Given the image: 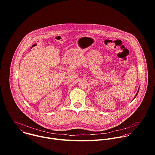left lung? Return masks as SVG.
Wrapping results in <instances>:
<instances>
[{"instance_id":"8db88e82","label":"left lung","mask_w":155,"mask_h":155,"mask_svg":"<svg viewBox=\"0 0 155 155\" xmlns=\"http://www.w3.org/2000/svg\"><path fill=\"white\" fill-rule=\"evenodd\" d=\"M139 89H138V90H137V93H136V95H135V96H134V98H133V99H134V98H135V97H136V96H137V93H138V92H139Z\"/></svg>"}]
</instances>
